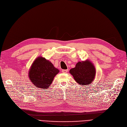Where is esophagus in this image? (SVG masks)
Here are the masks:
<instances>
[{"label": "esophagus", "mask_w": 127, "mask_h": 127, "mask_svg": "<svg viewBox=\"0 0 127 127\" xmlns=\"http://www.w3.org/2000/svg\"><path fill=\"white\" fill-rule=\"evenodd\" d=\"M68 69H63L62 70V72H63V73H66V72L68 71Z\"/></svg>", "instance_id": "obj_1"}]
</instances>
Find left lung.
<instances>
[{
	"label": "left lung",
	"instance_id": "left-lung-1",
	"mask_svg": "<svg viewBox=\"0 0 127 127\" xmlns=\"http://www.w3.org/2000/svg\"><path fill=\"white\" fill-rule=\"evenodd\" d=\"M75 80L82 86L90 85L95 78L96 69L94 65L88 60L79 62L75 68L69 70Z\"/></svg>",
	"mask_w": 127,
	"mask_h": 127
}]
</instances>
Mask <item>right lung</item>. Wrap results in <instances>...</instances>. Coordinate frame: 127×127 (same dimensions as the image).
<instances>
[{
	"mask_svg": "<svg viewBox=\"0 0 127 127\" xmlns=\"http://www.w3.org/2000/svg\"><path fill=\"white\" fill-rule=\"evenodd\" d=\"M59 70L45 58L38 57L32 63L29 71L30 80L37 89H46L50 87Z\"/></svg>",
	"mask_w": 127,
	"mask_h": 127,
	"instance_id": "obj_1",
	"label": "right lung"
}]
</instances>
